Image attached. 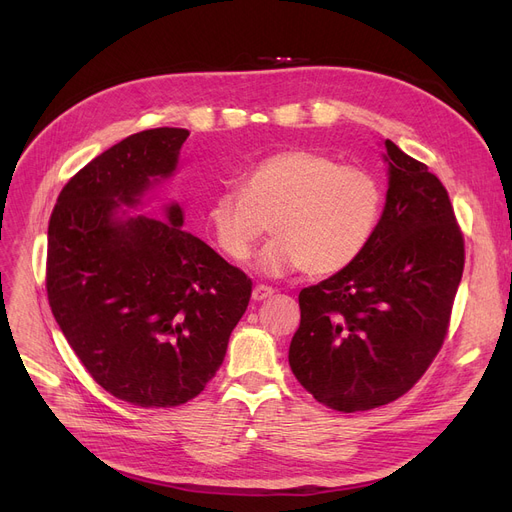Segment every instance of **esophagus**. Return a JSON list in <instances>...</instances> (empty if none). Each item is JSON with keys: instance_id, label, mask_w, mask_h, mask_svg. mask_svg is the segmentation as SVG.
<instances>
[{"instance_id": "1", "label": "esophagus", "mask_w": 512, "mask_h": 512, "mask_svg": "<svg viewBox=\"0 0 512 512\" xmlns=\"http://www.w3.org/2000/svg\"><path fill=\"white\" fill-rule=\"evenodd\" d=\"M272 294H274V288H272V286L257 284V286L253 288V301H265V299H270Z\"/></svg>"}]
</instances>
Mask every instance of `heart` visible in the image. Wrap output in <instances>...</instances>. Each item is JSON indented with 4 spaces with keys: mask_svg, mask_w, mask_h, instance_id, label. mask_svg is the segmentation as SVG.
<instances>
[{
    "mask_svg": "<svg viewBox=\"0 0 512 512\" xmlns=\"http://www.w3.org/2000/svg\"><path fill=\"white\" fill-rule=\"evenodd\" d=\"M384 207L382 186L371 172L340 166L307 149L263 159L240 182V191L215 195L205 211L218 249L242 263L267 224L276 238L261 253L270 274L305 270L330 276L351 265L369 245Z\"/></svg>",
    "mask_w": 512,
    "mask_h": 512,
    "instance_id": "1",
    "label": "heart"
}]
</instances>
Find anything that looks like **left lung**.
Returning a JSON list of instances; mask_svg holds the SVG:
<instances>
[{"mask_svg": "<svg viewBox=\"0 0 512 512\" xmlns=\"http://www.w3.org/2000/svg\"><path fill=\"white\" fill-rule=\"evenodd\" d=\"M386 207L365 251L299 294L288 361L301 386L342 413L407 394L450 328L465 238L444 184L423 161L384 143Z\"/></svg>", "mask_w": 512, "mask_h": 512, "instance_id": "8db88e82", "label": "left lung"}]
</instances>
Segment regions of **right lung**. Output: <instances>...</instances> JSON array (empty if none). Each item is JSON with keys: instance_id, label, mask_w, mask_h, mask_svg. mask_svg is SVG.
<instances>
[{"instance_id": "1", "label": "right lung", "mask_w": 512, "mask_h": 512, "mask_svg": "<svg viewBox=\"0 0 512 512\" xmlns=\"http://www.w3.org/2000/svg\"><path fill=\"white\" fill-rule=\"evenodd\" d=\"M184 128L130 134L62 188L47 230L45 288L53 317L91 378L145 409L184 405L220 369L253 282L209 245L168 222H116L151 180L170 176Z\"/></svg>"}]
</instances>
